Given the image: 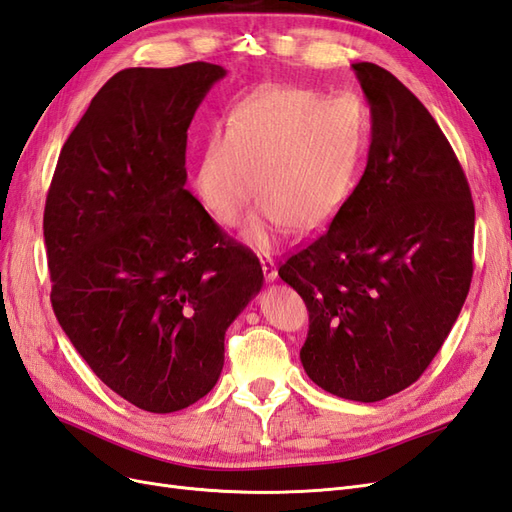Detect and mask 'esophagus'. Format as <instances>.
<instances>
[{
  "label": "esophagus",
  "mask_w": 512,
  "mask_h": 512,
  "mask_svg": "<svg viewBox=\"0 0 512 512\" xmlns=\"http://www.w3.org/2000/svg\"><path fill=\"white\" fill-rule=\"evenodd\" d=\"M260 265H262V273H265L267 282H273L277 277V269H275V262L269 254H260Z\"/></svg>",
  "instance_id": "esophagus-1"
}]
</instances>
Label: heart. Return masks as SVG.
<instances>
[{
    "instance_id": "1",
    "label": "heart",
    "mask_w": 512,
    "mask_h": 512,
    "mask_svg": "<svg viewBox=\"0 0 512 512\" xmlns=\"http://www.w3.org/2000/svg\"><path fill=\"white\" fill-rule=\"evenodd\" d=\"M365 134L359 104L301 87H265L207 134L196 194L215 220L235 226L256 190L262 205L245 237L269 247L288 226L309 232L333 218L352 190Z\"/></svg>"
}]
</instances>
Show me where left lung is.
Wrapping results in <instances>:
<instances>
[{
	"label": "left lung",
	"mask_w": 512,
	"mask_h": 512,
	"mask_svg": "<svg viewBox=\"0 0 512 512\" xmlns=\"http://www.w3.org/2000/svg\"><path fill=\"white\" fill-rule=\"evenodd\" d=\"M352 68L371 111L365 173L277 273L307 305V376L371 404L421 378L451 333L474 271V203L421 100L389 70Z\"/></svg>",
	"instance_id": "obj_1"
}]
</instances>
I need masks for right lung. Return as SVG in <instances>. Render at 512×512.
<instances>
[{
  "label": "right lung",
  "instance_id": "1",
  "mask_svg": "<svg viewBox=\"0 0 512 512\" xmlns=\"http://www.w3.org/2000/svg\"><path fill=\"white\" fill-rule=\"evenodd\" d=\"M222 66L117 72L61 147L46 194L51 303L94 374L136 408L192 406L262 288L258 258L185 190V145Z\"/></svg>",
  "mask_w": 512,
  "mask_h": 512
}]
</instances>
